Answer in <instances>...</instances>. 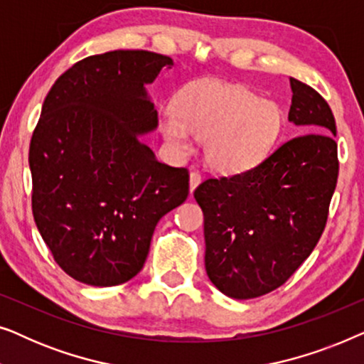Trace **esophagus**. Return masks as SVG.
<instances>
[{
  "mask_svg": "<svg viewBox=\"0 0 364 364\" xmlns=\"http://www.w3.org/2000/svg\"><path fill=\"white\" fill-rule=\"evenodd\" d=\"M200 182H202V176H200V172L192 171V172H191V192L196 191V187H197L198 183H200Z\"/></svg>",
  "mask_w": 364,
  "mask_h": 364,
  "instance_id": "34e87169",
  "label": "esophagus"
}]
</instances>
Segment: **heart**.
I'll return each instance as SVG.
<instances>
[{
	"label": "heart",
	"mask_w": 364,
	"mask_h": 364,
	"mask_svg": "<svg viewBox=\"0 0 364 364\" xmlns=\"http://www.w3.org/2000/svg\"><path fill=\"white\" fill-rule=\"evenodd\" d=\"M162 136L178 154L192 149L191 136L203 141L208 166L235 172L262 161L282 129V111L272 99L237 84L200 79L178 92L159 119Z\"/></svg>",
	"instance_id": "heart-1"
}]
</instances>
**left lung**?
<instances>
[{"label":"left lung","instance_id":"1","mask_svg":"<svg viewBox=\"0 0 364 364\" xmlns=\"http://www.w3.org/2000/svg\"><path fill=\"white\" fill-rule=\"evenodd\" d=\"M288 121L298 136L255 167L210 177L193 197L203 212L205 270L223 295L248 300L282 287L325 230L338 171L336 122L321 94L290 77Z\"/></svg>","mask_w":364,"mask_h":364}]
</instances>
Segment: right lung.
<instances>
[{
    "label": "right lung",
    "instance_id": "right-lung-1",
    "mask_svg": "<svg viewBox=\"0 0 364 364\" xmlns=\"http://www.w3.org/2000/svg\"><path fill=\"white\" fill-rule=\"evenodd\" d=\"M172 59L142 49L84 58L58 77L29 144L31 205L74 280L114 287L142 270L157 222L188 196V171L159 162L139 134L157 127L144 86Z\"/></svg>",
    "mask_w": 364,
    "mask_h": 364
}]
</instances>
